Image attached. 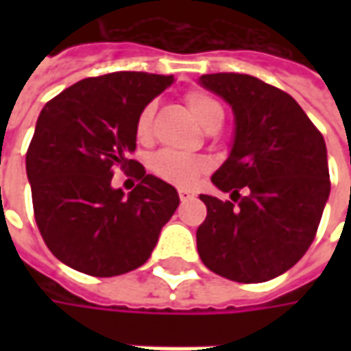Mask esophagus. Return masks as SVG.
Returning a JSON list of instances; mask_svg holds the SVG:
<instances>
[{"instance_id":"1","label":"esophagus","mask_w":351,"mask_h":351,"mask_svg":"<svg viewBox=\"0 0 351 351\" xmlns=\"http://www.w3.org/2000/svg\"><path fill=\"white\" fill-rule=\"evenodd\" d=\"M178 197H180V201H188V199L193 197V191H190V190H178Z\"/></svg>"}]
</instances>
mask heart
Instances as JSON below:
<instances>
[{
  "instance_id": "heart-1",
  "label": "heart",
  "mask_w": 351,
  "mask_h": 351,
  "mask_svg": "<svg viewBox=\"0 0 351 351\" xmlns=\"http://www.w3.org/2000/svg\"><path fill=\"white\" fill-rule=\"evenodd\" d=\"M186 103L191 114L195 116L203 128H210L214 123H221L223 120V108L218 101L210 97L208 93L203 92H190L186 93ZM154 103H148L141 108L135 122V137L141 145H148L152 138V118H154ZM148 167L154 175L165 180V182L176 184V186H191L193 180L201 175V171L205 169V163L197 158L182 156V154L173 152V150H161L154 154Z\"/></svg>"
}]
</instances>
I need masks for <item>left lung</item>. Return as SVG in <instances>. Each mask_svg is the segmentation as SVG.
Instances as JSON below:
<instances>
[{
    "instance_id": "8db88e82",
    "label": "left lung",
    "mask_w": 351,
    "mask_h": 351,
    "mask_svg": "<svg viewBox=\"0 0 351 351\" xmlns=\"http://www.w3.org/2000/svg\"><path fill=\"white\" fill-rule=\"evenodd\" d=\"M201 84L235 112V143L213 182L231 201L199 195L201 261L233 282L276 278L306 254L331 191L327 148L299 103L239 73L203 75Z\"/></svg>"
}]
</instances>
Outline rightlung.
Listing matches in <instances>:
<instances>
[{"mask_svg": "<svg viewBox=\"0 0 351 351\" xmlns=\"http://www.w3.org/2000/svg\"><path fill=\"white\" fill-rule=\"evenodd\" d=\"M171 82L173 75L108 73L43 107L26 152L34 216L49 250L75 271L107 278L137 269L175 214V188L130 160L141 108ZM116 167L139 180L128 196L110 186Z\"/></svg>", "mask_w": 351, "mask_h": 351, "instance_id": "obj_1", "label": "right lung"}]
</instances>
